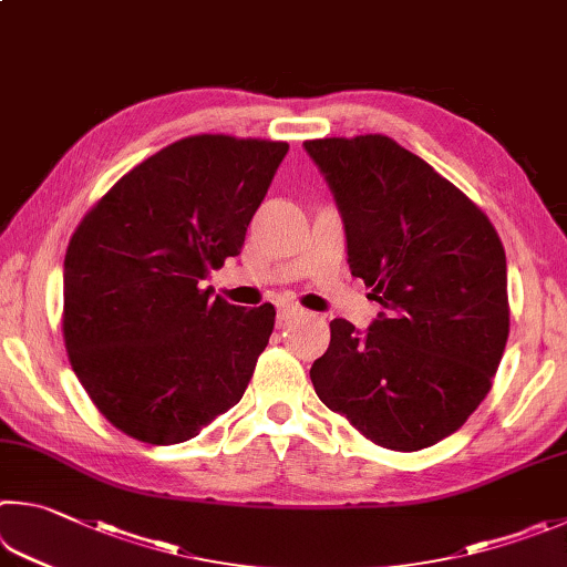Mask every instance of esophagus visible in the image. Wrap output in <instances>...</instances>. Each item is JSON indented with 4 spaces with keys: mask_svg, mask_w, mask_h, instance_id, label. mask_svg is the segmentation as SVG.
I'll list each match as a JSON object with an SVG mask.
<instances>
[{
    "mask_svg": "<svg viewBox=\"0 0 567 567\" xmlns=\"http://www.w3.org/2000/svg\"><path fill=\"white\" fill-rule=\"evenodd\" d=\"M300 315H305V310L297 302H292L290 297H280V300H277V317L280 319H292Z\"/></svg>",
    "mask_w": 567,
    "mask_h": 567,
    "instance_id": "1",
    "label": "esophagus"
}]
</instances>
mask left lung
Listing matches in <instances>:
<instances>
[{
    "instance_id": "8db88e82",
    "label": "left lung",
    "mask_w": 567,
    "mask_h": 567,
    "mask_svg": "<svg viewBox=\"0 0 567 567\" xmlns=\"http://www.w3.org/2000/svg\"><path fill=\"white\" fill-rule=\"evenodd\" d=\"M342 213L354 277L384 312L359 334L329 322L317 396L359 434L421 451L458 431L508 342L506 250L488 215L382 133L305 141Z\"/></svg>"
}]
</instances>
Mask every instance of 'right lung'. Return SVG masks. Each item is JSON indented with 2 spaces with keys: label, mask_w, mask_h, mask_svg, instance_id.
Listing matches in <instances>:
<instances>
[{
  "label": "right lung",
  "mask_w": 567,
  "mask_h": 567,
  "mask_svg": "<svg viewBox=\"0 0 567 567\" xmlns=\"http://www.w3.org/2000/svg\"><path fill=\"white\" fill-rule=\"evenodd\" d=\"M285 141L200 133L138 163L91 208L64 257V344L81 386L143 444L198 436L238 404L275 307L203 280L240 255Z\"/></svg>",
  "instance_id": "1"
}]
</instances>
